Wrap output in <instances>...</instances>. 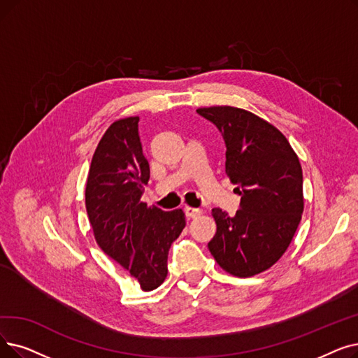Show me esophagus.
I'll return each instance as SVG.
<instances>
[{
	"label": "esophagus",
	"instance_id": "34e87169",
	"mask_svg": "<svg viewBox=\"0 0 358 358\" xmlns=\"http://www.w3.org/2000/svg\"><path fill=\"white\" fill-rule=\"evenodd\" d=\"M184 212L189 217H197L199 215H201V209H196V208H192V206H185Z\"/></svg>",
	"mask_w": 358,
	"mask_h": 358
}]
</instances>
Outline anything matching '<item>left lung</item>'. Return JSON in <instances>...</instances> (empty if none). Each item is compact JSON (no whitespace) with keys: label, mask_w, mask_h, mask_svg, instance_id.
Segmentation results:
<instances>
[{"label":"left lung","mask_w":358,"mask_h":358,"mask_svg":"<svg viewBox=\"0 0 358 358\" xmlns=\"http://www.w3.org/2000/svg\"><path fill=\"white\" fill-rule=\"evenodd\" d=\"M221 131L225 173L241 196L228 216L212 209L216 232L208 247L225 272L248 278L281 259L301 221L303 171L287 137L266 120L236 106L199 108Z\"/></svg>","instance_id":"obj_1"}]
</instances>
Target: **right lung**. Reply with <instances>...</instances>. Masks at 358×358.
Returning <instances> with one entry per match:
<instances>
[{
    "label": "right lung",
    "mask_w": 358,
    "mask_h": 358,
    "mask_svg": "<svg viewBox=\"0 0 358 358\" xmlns=\"http://www.w3.org/2000/svg\"><path fill=\"white\" fill-rule=\"evenodd\" d=\"M148 181L138 117L114 121L93 153L86 210L98 245L127 269L143 291L165 281L169 247L185 227L182 209L165 212L141 200Z\"/></svg>",
    "instance_id": "obj_1"
}]
</instances>
